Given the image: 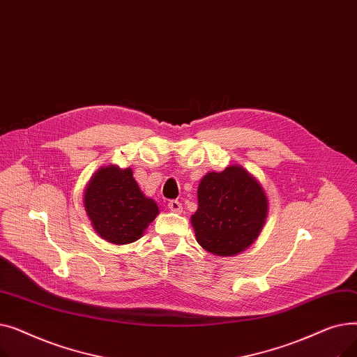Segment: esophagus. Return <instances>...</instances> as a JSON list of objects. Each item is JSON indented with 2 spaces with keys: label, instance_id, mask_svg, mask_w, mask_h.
I'll list each match as a JSON object with an SVG mask.
<instances>
[{
  "label": "esophagus",
  "instance_id": "1",
  "mask_svg": "<svg viewBox=\"0 0 357 357\" xmlns=\"http://www.w3.org/2000/svg\"><path fill=\"white\" fill-rule=\"evenodd\" d=\"M167 207L174 213H182V202L178 199H171L167 202Z\"/></svg>",
  "mask_w": 357,
  "mask_h": 357
}]
</instances>
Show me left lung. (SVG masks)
Returning a JSON list of instances; mask_svg holds the SVG:
<instances>
[{
    "label": "left lung",
    "mask_w": 357,
    "mask_h": 357,
    "mask_svg": "<svg viewBox=\"0 0 357 357\" xmlns=\"http://www.w3.org/2000/svg\"><path fill=\"white\" fill-rule=\"evenodd\" d=\"M266 214L268 199L260 183L241 166H229L202 178L191 222L205 250L233 256L257 238Z\"/></svg>",
    "instance_id": "obj_1"
}]
</instances>
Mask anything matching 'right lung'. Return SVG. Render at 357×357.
Listing matches in <instances>:
<instances>
[{"label": "right lung", "instance_id": "add662e5", "mask_svg": "<svg viewBox=\"0 0 357 357\" xmlns=\"http://www.w3.org/2000/svg\"><path fill=\"white\" fill-rule=\"evenodd\" d=\"M84 204L93 229L114 245L136 241L159 213L156 202L142 194L131 169L117 166L100 169L88 183Z\"/></svg>", "mask_w": 357, "mask_h": 357}]
</instances>
